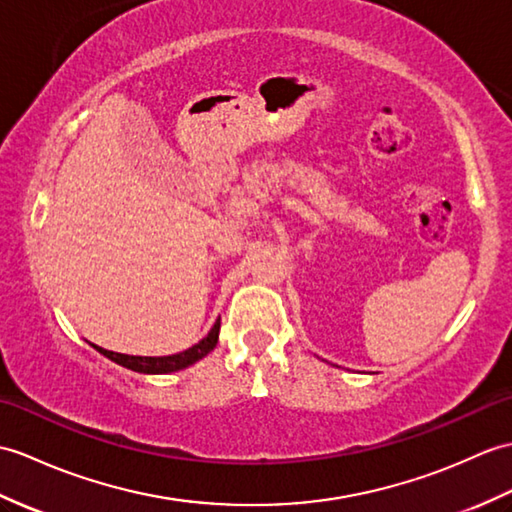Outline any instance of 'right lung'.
<instances>
[{"label": "right lung", "mask_w": 512, "mask_h": 512, "mask_svg": "<svg viewBox=\"0 0 512 512\" xmlns=\"http://www.w3.org/2000/svg\"><path fill=\"white\" fill-rule=\"evenodd\" d=\"M218 334H220V323H216L211 327L209 334L202 338L194 347H189L183 353L176 355H163V358H141V355H124V353H113L106 351L102 347H95V351H100L104 358L113 360L115 364H120L124 368H130V371L137 373H150V375H161V373H174L181 371V368L192 366L194 362L202 360L209 351H213V347L218 344Z\"/></svg>", "instance_id": "obj_1"}]
</instances>
